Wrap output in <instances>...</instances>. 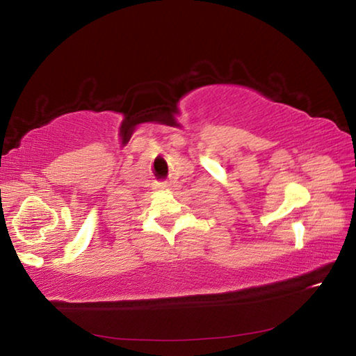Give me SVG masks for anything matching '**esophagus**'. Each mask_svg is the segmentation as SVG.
I'll list each match as a JSON object with an SVG mask.
<instances>
[{"label": "esophagus", "mask_w": 356, "mask_h": 356, "mask_svg": "<svg viewBox=\"0 0 356 356\" xmlns=\"http://www.w3.org/2000/svg\"><path fill=\"white\" fill-rule=\"evenodd\" d=\"M160 188H161V190H168V185H166V184H163V185H160Z\"/></svg>", "instance_id": "esophagus-1"}]
</instances>
